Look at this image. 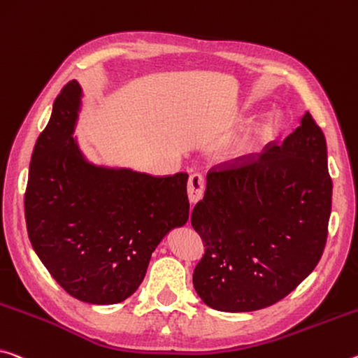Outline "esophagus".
Listing matches in <instances>:
<instances>
[{
    "label": "esophagus",
    "mask_w": 358,
    "mask_h": 358,
    "mask_svg": "<svg viewBox=\"0 0 358 358\" xmlns=\"http://www.w3.org/2000/svg\"><path fill=\"white\" fill-rule=\"evenodd\" d=\"M203 191H206V181L199 173L191 175L188 180V197L191 203H197L203 197Z\"/></svg>",
    "instance_id": "obj_1"
}]
</instances>
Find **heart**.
<instances>
[{
    "mask_svg": "<svg viewBox=\"0 0 358 358\" xmlns=\"http://www.w3.org/2000/svg\"><path fill=\"white\" fill-rule=\"evenodd\" d=\"M279 124V115L275 111H269L263 115L258 122L252 124L245 132H243L239 138H237L234 143L229 146V156L231 157H243L250 152L255 145L258 143L259 138L266 137V135L271 134L272 130L277 127Z\"/></svg>",
    "mask_w": 358,
    "mask_h": 358,
    "instance_id": "b5f03b06",
    "label": "heart"
}]
</instances>
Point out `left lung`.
I'll list each match as a JSON object with an SVG mask.
<instances>
[{
	"instance_id": "8db88e82",
	"label": "left lung",
	"mask_w": 358,
	"mask_h": 358,
	"mask_svg": "<svg viewBox=\"0 0 358 358\" xmlns=\"http://www.w3.org/2000/svg\"><path fill=\"white\" fill-rule=\"evenodd\" d=\"M327 166L325 135L306 111L282 145L208 172L206 194L191 213L206 247L192 283L208 308H268L314 271L331 213Z\"/></svg>"
}]
</instances>
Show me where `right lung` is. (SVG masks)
Wrapping results in <instances>:
<instances>
[{
  "instance_id": "right-lung-1",
  "label": "right lung",
  "mask_w": 358,
  "mask_h": 358,
  "mask_svg": "<svg viewBox=\"0 0 358 358\" xmlns=\"http://www.w3.org/2000/svg\"><path fill=\"white\" fill-rule=\"evenodd\" d=\"M81 103L83 87L73 79L36 140L27 231L66 293L89 304H116L137 292L164 237L188 221V173L152 177L90 162L73 137Z\"/></svg>"
}]
</instances>
